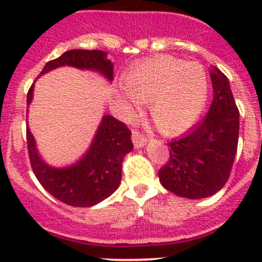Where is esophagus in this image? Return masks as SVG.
<instances>
[{"label": "esophagus", "mask_w": 262, "mask_h": 262, "mask_svg": "<svg viewBox=\"0 0 262 262\" xmlns=\"http://www.w3.org/2000/svg\"><path fill=\"white\" fill-rule=\"evenodd\" d=\"M132 139H133V144L136 148H142L146 146L147 138L144 136H142L139 132L133 130L132 132Z\"/></svg>", "instance_id": "obj_1"}]
</instances>
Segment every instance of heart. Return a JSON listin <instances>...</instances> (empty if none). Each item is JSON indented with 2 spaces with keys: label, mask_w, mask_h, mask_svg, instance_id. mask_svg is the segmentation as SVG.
I'll return each instance as SVG.
<instances>
[{
  "label": "heart",
  "mask_w": 262,
  "mask_h": 262,
  "mask_svg": "<svg viewBox=\"0 0 262 262\" xmlns=\"http://www.w3.org/2000/svg\"><path fill=\"white\" fill-rule=\"evenodd\" d=\"M119 96L126 114L138 102H149L155 125L165 134H179L196 121L209 96V80L203 66L172 57H157L141 63L124 76Z\"/></svg>",
  "instance_id": "heart-1"
}]
</instances>
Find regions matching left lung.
I'll list each match as a JSON object with an SVG mask.
<instances>
[{
  "label": "left lung",
  "mask_w": 262,
  "mask_h": 262,
  "mask_svg": "<svg viewBox=\"0 0 262 262\" xmlns=\"http://www.w3.org/2000/svg\"><path fill=\"white\" fill-rule=\"evenodd\" d=\"M213 101L202 121L173 139L170 160L158 171L168 191L187 199L212 196L226 185L233 166L239 133V113L229 81L212 66Z\"/></svg>",
  "instance_id": "obj_1"
}]
</instances>
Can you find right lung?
<instances>
[{
    "instance_id": "obj_1",
    "label": "right lung",
    "mask_w": 262,
    "mask_h": 262,
    "mask_svg": "<svg viewBox=\"0 0 262 262\" xmlns=\"http://www.w3.org/2000/svg\"><path fill=\"white\" fill-rule=\"evenodd\" d=\"M64 66L99 73L109 83L114 80V63L107 59V53L86 49L63 53L44 66L39 77ZM33 97L34 83L28 92V106ZM26 138L31 167L41 186L55 199L78 208L99 204L118 189L121 180V163L133 149L130 130L112 115L102 116L86 152L75 163L63 167L46 162L29 125H26Z\"/></svg>"
}]
</instances>
